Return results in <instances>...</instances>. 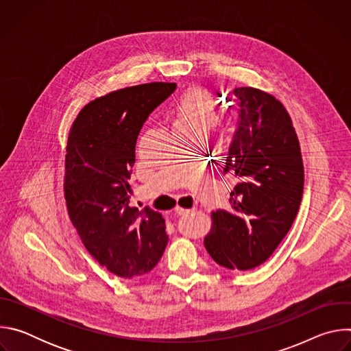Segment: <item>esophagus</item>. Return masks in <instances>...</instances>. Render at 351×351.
I'll return each instance as SVG.
<instances>
[{
	"label": "esophagus",
	"instance_id": "1",
	"mask_svg": "<svg viewBox=\"0 0 351 351\" xmlns=\"http://www.w3.org/2000/svg\"><path fill=\"white\" fill-rule=\"evenodd\" d=\"M194 210H187V208H182V207H176L175 208V213L178 215H187V214H191Z\"/></svg>",
	"mask_w": 351,
	"mask_h": 351
}]
</instances>
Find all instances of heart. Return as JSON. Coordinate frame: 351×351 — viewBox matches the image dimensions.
Masks as SVG:
<instances>
[{"label": "heart", "instance_id": "obj_1", "mask_svg": "<svg viewBox=\"0 0 351 351\" xmlns=\"http://www.w3.org/2000/svg\"><path fill=\"white\" fill-rule=\"evenodd\" d=\"M173 130L175 133L213 129L218 119L219 112L210 95L199 90L193 88L180 97L173 107Z\"/></svg>", "mask_w": 351, "mask_h": 351}]
</instances>
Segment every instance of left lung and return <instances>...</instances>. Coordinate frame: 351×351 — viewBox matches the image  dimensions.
Returning <instances> with one entry per match:
<instances>
[{
	"mask_svg": "<svg viewBox=\"0 0 351 351\" xmlns=\"http://www.w3.org/2000/svg\"><path fill=\"white\" fill-rule=\"evenodd\" d=\"M236 129L223 173L240 180L230 210L213 213L204 245L213 260L237 271L265 263L290 230L302 204L304 167L291 119L279 99L253 87H237Z\"/></svg>",
	"mask_w": 351,
	"mask_h": 351,
	"instance_id": "8db88e82",
	"label": "left lung"
}]
</instances>
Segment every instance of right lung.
I'll return each mask as SVG.
<instances>
[{
  "label": "right lung",
  "instance_id": "obj_1",
  "mask_svg": "<svg viewBox=\"0 0 351 351\" xmlns=\"http://www.w3.org/2000/svg\"><path fill=\"white\" fill-rule=\"evenodd\" d=\"M176 83H147L112 91L76 117L66 145L64 191L69 218L87 252L121 278L152 271L168 243L165 219L130 207L129 179L137 136Z\"/></svg>",
  "mask_w": 351,
  "mask_h": 351
}]
</instances>
